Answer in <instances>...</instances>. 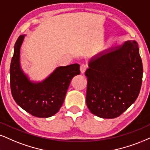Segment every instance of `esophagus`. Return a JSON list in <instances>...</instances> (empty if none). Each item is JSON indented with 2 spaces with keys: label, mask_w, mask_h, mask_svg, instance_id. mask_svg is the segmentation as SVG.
<instances>
[{
  "label": "esophagus",
  "mask_w": 150,
  "mask_h": 150,
  "mask_svg": "<svg viewBox=\"0 0 150 150\" xmlns=\"http://www.w3.org/2000/svg\"><path fill=\"white\" fill-rule=\"evenodd\" d=\"M87 68H88V66H87L86 64H81L80 66V70L81 73H84V72L86 71V70L87 69Z\"/></svg>",
  "instance_id": "34e87169"
}]
</instances>
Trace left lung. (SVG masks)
Listing matches in <instances>:
<instances>
[{"mask_svg":"<svg viewBox=\"0 0 150 150\" xmlns=\"http://www.w3.org/2000/svg\"><path fill=\"white\" fill-rule=\"evenodd\" d=\"M143 72L135 41L125 42L117 49L92 58L85 73L86 104L90 112L102 118L119 117L137 99Z\"/></svg>","mask_w":150,"mask_h":150,"instance_id":"obj_1","label":"left lung"}]
</instances>
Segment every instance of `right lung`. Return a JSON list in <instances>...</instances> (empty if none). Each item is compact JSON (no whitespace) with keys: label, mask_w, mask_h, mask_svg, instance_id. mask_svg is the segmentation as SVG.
<instances>
[{"label":"right lung","mask_w":150,"mask_h":150,"mask_svg":"<svg viewBox=\"0 0 150 150\" xmlns=\"http://www.w3.org/2000/svg\"><path fill=\"white\" fill-rule=\"evenodd\" d=\"M24 35L14 45L10 64V88L16 103L25 111L38 117H49L58 112L63 103L71 79L80 74L79 64L59 67L48 78L33 83L20 67V47Z\"/></svg>","instance_id":"right-lung-1"}]
</instances>
